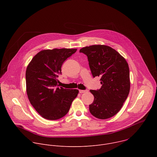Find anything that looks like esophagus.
<instances>
[{
    "label": "esophagus",
    "mask_w": 157,
    "mask_h": 157,
    "mask_svg": "<svg viewBox=\"0 0 157 157\" xmlns=\"http://www.w3.org/2000/svg\"><path fill=\"white\" fill-rule=\"evenodd\" d=\"M79 93H86L88 92L87 90H79Z\"/></svg>",
    "instance_id": "1"
}]
</instances>
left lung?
Masks as SVG:
<instances>
[{"label": "left lung", "instance_id": "1", "mask_svg": "<svg viewBox=\"0 0 157 157\" xmlns=\"http://www.w3.org/2000/svg\"><path fill=\"white\" fill-rule=\"evenodd\" d=\"M87 56L93 77H101L99 90H90L94 99L89 111L95 117L107 119L117 114L130 92L128 64L116 50L104 44L81 48Z\"/></svg>", "mask_w": 157, "mask_h": 157}]
</instances>
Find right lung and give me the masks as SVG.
Here are the masks:
<instances>
[{
  "label": "right lung",
  "instance_id": "obj_1",
  "mask_svg": "<svg viewBox=\"0 0 157 157\" xmlns=\"http://www.w3.org/2000/svg\"><path fill=\"white\" fill-rule=\"evenodd\" d=\"M77 49L43 50L32 58L26 70V91L37 113L47 120L64 117L77 97L78 89L58 87V75L63 62Z\"/></svg>",
  "mask_w": 157,
  "mask_h": 157
}]
</instances>
